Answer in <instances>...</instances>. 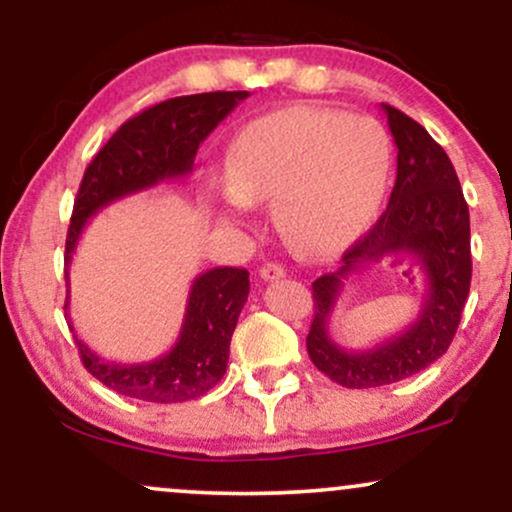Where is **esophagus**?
<instances>
[{
	"mask_svg": "<svg viewBox=\"0 0 512 512\" xmlns=\"http://www.w3.org/2000/svg\"><path fill=\"white\" fill-rule=\"evenodd\" d=\"M260 276L264 281H276V279H281V276H286V269H284V264H279V262H267L260 269Z\"/></svg>",
	"mask_w": 512,
	"mask_h": 512,
	"instance_id": "esophagus-1",
	"label": "esophagus"
}]
</instances>
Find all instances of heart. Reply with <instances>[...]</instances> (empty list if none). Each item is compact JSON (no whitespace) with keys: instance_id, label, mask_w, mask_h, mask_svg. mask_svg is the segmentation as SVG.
<instances>
[{"instance_id":"heart-1","label":"heart","mask_w":512,"mask_h":512,"mask_svg":"<svg viewBox=\"0 0 512 512\" xmlns=\"http://www.w3.org/2000/svg\"><path fill=\"white\" fill-rule=\"evenodd\" d=\"M223 214L274 202L279 226L305 250L334 252L361 236L387 178V139L378 122L293 105L257 117L233 139Z\"/></svg>"}]
</instances>
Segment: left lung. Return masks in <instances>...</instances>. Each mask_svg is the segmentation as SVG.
Here are the masks:
<instances>
[{
    "label": "left lung",
    "mask_w": 512,
    "mask_h": 512,
    "mask_svg": "<svg viewBox=\"0 0 512 512\" xmlns=\"http://www.w3.org/2000/svg\"><path fill=\"white\" fill-rule=\"evenodd\" d=\"M397 144V180L378 223L342 257L339 272L313 281L315 317L308 354L334 383L363 390L409 378L448 351L469 296L472 250L469 209L448 154L424 127L402 110L383 103ZM407 251L427 276L420 317L397 338L368 352H346L326 332L343 279L370 256Z\"/></svg>",
    "instance_id": "left-lung-1"
}]
</instances>
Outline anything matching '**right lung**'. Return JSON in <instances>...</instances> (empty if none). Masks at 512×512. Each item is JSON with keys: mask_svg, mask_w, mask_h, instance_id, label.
Masks as SVG:
<instances>
[{"mask_svg": "<svg viewBox=\"0 0 512 512\" xmlns=\"http://www.w3.org/2000/svg\"><path fill=\"white\" fill-rule=\"evenodd\" d=\"M248 96V91H214L170 98L117 129L88 163L79 185L64 248L67 269L93 214L158 182L190 175L199 144ZM64 276L69 279V272ZM248 293V269H209L192 281L180 337L168 354L146 363H115L105 361L74 337L81 363L117 395L142 402L173 404L207 395L226 373L231 337ZM64 310H69V293Z\"/></svg>", "mask_w": 512, "mask_h": 512, "instance_id": "add662e5", "label": "right lung"}]
</instances>
